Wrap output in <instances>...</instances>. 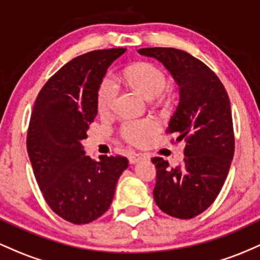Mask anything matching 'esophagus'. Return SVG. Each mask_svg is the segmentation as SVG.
Instances as JSON below:
<instances>
[{
	"label": "esophagus",
	"instance_id": "obj_1",
	"mask_svg": "<svg viewBox=\"0 0 260 260\" xmlns=\"http://www.w3.org/2000/svg\"><path fill=\"white\" fill-rule=\"evenodd\" d=\"M143 159H147V156H145L144 154H140V153H132L129 155V157H128V160H129L131 164H136L138 162L139 160H143Z\"/></svg>",
	"mask_w": 260,
	"mask_h": 260
}]
</instances>
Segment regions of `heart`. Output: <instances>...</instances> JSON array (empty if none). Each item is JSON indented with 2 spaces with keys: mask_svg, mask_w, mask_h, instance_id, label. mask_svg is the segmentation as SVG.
Here are the masks:
<instances>
[{
  "mask_svg": "<svg viewBox=\"0 0 260 260\" xmlns=\"http://www.w3.org/2000/svg\"><path fill=\"white\" fill-rule=\"evenodd\" d=\"M123 79L127 85L138 91L143 96L153 99L165 89V73L159 67L148 62H142L128 67L123 72ZM116 98V86L110 79H105L98 89L96 105L101 115L111 111ZM159 129V124L154 120H133L122 124L121 136L124 140L134 145H140L154 136Z\"/></svg>",
  "mask_w": 260,
  "mask_h": 260,
  "instance_id": "1",
  "label": "heart"
}]
</instances>
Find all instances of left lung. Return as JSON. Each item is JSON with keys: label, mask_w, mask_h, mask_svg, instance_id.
<instances>
[{"label": "left lung", "mask_w": 260, "mask_h": 260, "mask_svg": "<svg viewBox=\"0 0 260 260\" xmlns=\"http://www.w3.org/2000/svg\"><path fill=\"white\" fill-rule=\"evenodd\" d=\"M138 52L160 61L180 86V103L166 133L186 142L184 162L171 169L162 157L151 159L156 168L155 203L170 216L192 219L215 201L234 157L228 91L207 64L186 51L145 47Z\"/></svg>", "instance_id": "left-lung-1"}]
</instances>
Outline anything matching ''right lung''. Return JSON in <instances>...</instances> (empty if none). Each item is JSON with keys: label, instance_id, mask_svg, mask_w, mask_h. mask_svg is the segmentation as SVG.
I'll list each match as a JSON object with an SVG mask.
<instances>
[{"label": "right lung", "instance_id": "obj_1", "mask_svg": "<svg viewBox=\"0 0 260 260\" xmlns=\"http://www.w3.org/2000/svg\"><path fill=\"white\" fill-rule=\"evenodd\" d=\"M126 49L96 50L73 58L46 82L35 100L26 149L49 207L66 221L96 220L111 205L128 168L121 155L86 156L82 140L98 115V89L107 68Z\"/></svg>", "mask_w": 260, "mask_h": 260}]
</instances>
